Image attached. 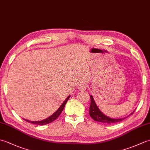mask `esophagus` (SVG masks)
Wrapping results in <instances>:
<instances>
[{"label":"esophagus","instance_id":"esophagus-1","mask_svg":"<svg viewBox=\"0 0 150 150\" xmlns=\"http://www.w3.org/2000/svg\"><path fill=\"white\" fill-rule=\"evenodd\" d=\"M87 89V86L84 84H82L79 86V90H82V91H84Z\"/></svg>","mask_w":150,"mask_h":150}]
</instances>
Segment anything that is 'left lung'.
Wrapping results in <instances>:
<instances>
[{
  "label": "left lung",
  "mask_w": 150,
  "mask_h": 150,
  "mask_svg": "<svg viewBox=\"0 0 150 150\" xmlns=\"http://www.w3.org/2000/svg\"><path fill=\"white\" fill-rule=\"evenodd\" d=\"M91 98V104L90 106V117L95 121H98V122H103V123H107V124H112V123H116L120 122V121L125 119V118H120V119H112V118L108 117L106 115H105L104 114L102 113V111L98 109L97 107L96 103L93 99V97L92 95H90ZM135 111H133V112L131 113L129 115H131Z\"/></svg>",
  "instance_id": "obj_1"
}]
</instances>
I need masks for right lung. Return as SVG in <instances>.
<instances>
[{"label": "right lung", "mask_w": 150, "mask_h": 150, "mask_svg": "<svg viewBox=\"0 0 150 150\" xmlns=\"http://www.w3.org/2000/svg\"><path fill=\"white\" fill-rule=\"evenodd\" d=\"M69 97H70V95H69V96L66 98V100L64 101V103H62V104L59 107V109L57 110L55 113H54L53 115H51L50 117H49L48 118H47V119H46L42 120H40V121H31V120H26V119H23L24 120H26V122H30V123H31V124H37V125H45V124L52 122L53 121L57 119V118L60 115V113H62V110L64 109V108L65 105H66V104L67 103V101L68 100Z\"/></svg>", "instance_id": "add662e5"}]
</instances>
